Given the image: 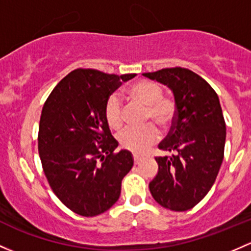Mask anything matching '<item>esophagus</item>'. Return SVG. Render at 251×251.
I'll list each match as a JSON object with an SVG mask.
<instances>
[{
  "label": "esophagus",
  "instance_id": "esophagus-1",
  "mask_svg": "<svg viewBox=\"0 0 251 251\" xmlns=\"http://www.w3.org/2000/svg\"><path fill=\"white\" fill-rule=\"evenodd\" d=\"M133 162H134V165H138V163H139V159L136 156V155L133 156Z\"/></svg>",
  "mask_w": 251,
  "mask_h": 251
}]
</instances>
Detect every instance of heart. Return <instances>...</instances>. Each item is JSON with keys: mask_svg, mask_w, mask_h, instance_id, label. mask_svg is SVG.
I'll return each instance as SVG.
<instances>
[{"mask_svg": "<svg viewBox=\"0 0 251 251\" xmlns=\"http://www.w3.org/2000/svg\"><path fill=\"white\" fill-rule=\"evenodd\" d=\"M130 100L146 105L144 121H152L163 130L173 125L176 117V104L170 97H163V90L159 84L149 80H139L127 88ZM104 120L109 128L119 130L123 126V105L118 95L112 94L107 97L103 107ZM160 132L154 124L149 123L142 127H128L121 131L118 136L121 148L133 152L143 154L144 151L156 143Z\"/></svg>", "mask_w": 251, "mask_h": 251, "instance_id": "heart-1", "label": "heart"}]
</instances>
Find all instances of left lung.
<instances>
[{
	"instance_id": "8db88e82",
	"label": "left lung",
	"mask_w": 251,
	"mask_h": 251,
	"mask_svg": "<svg viewBox=\"0 0 251 251\" xmlns=\"http://www.w3.org/2000/svg\"><path fill=\"white\" fill-rule=\"evenodd\" d=\"M144 77L167 85L174 95L176 117L155 157L159 171L149 183L159 204L176 212L194 208L214 184L224 160L226 125L219 97L202 77L188 68H163Z\"/></svg>"
}]
</instances>
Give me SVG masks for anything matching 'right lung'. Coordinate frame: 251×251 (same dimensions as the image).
I'll use <instances>...</instances> for the list:
<instances>
[{
	"mask_svg": "<svg viewBox=\"0 0 251 251\" xmlns=\"http://www.w3.org/2000/svg\"><path fill=\"white\" fill-rule=\"evenodd\" d=\"M132 75L68 73L50 92L39 120L38 152L48 183L72 212L96 216L119 200L132 154L117 149L103 115L105 100Z\"/></svg>",
	"mask_w": 251,
	"mask_h": 251,
	"instance_id": "right-lung-1",
	"label": "right lung"
}]
</instances>
